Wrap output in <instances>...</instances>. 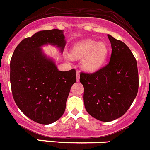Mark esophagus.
Segmentation results:
<instances>
[{
    "instance_id": "1",
    "label": "esophagus",
    "mask_w": 150,
    "mask_h": 150,
    "mask_svg": "<svg viewBox=\"0 0 150 150\" xmlns=\"http://www.w3.org/2000/svg\"><path fill=\"white\" fill-rule=\"evenodd\" d=\"M76 80H77V81H79V78H80V73H79V71H77L76 72Z\"/></svg>"
}]
</instances>
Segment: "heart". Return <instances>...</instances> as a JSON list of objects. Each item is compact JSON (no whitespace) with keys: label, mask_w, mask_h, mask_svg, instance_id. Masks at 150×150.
<instances>
[{"label":"heart","mask_w":150,"mask_h":150,"mask_svg":"<svg viewBox=\"0 0 150 150\" xmlns=\"http://www.w3.org/2000/svg\"><path fill=\"white\" fill-rule=\"evenodd\" d=\"M109 47L104 42L84 39L74 45L71 54L76 58H81V66L87 71L98 70L106 60Z\"/></svg>","instance_id":"heart-1"}]
</instances>
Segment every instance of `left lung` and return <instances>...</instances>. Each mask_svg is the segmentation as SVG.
Wrapping results in <instances>:
<instances>
[{
    "instance_id": "1",
    "label": "left lung",
    "mask_w": 150,
    "mask_h": 150,
    "mask_svg": "<svg viewBox=\"0 0 150 150\" xmlns=\"http://www.w3.org/2000/svg\"><path fill=\"white\" fill-rule=\"evenodd\" d=\"M112 54L109 63L92 74H80L84 103L96 119L110 122L122 117L131 106L139 89L137 62L130 49L108 35Z\"/></svg>"
}]
</instances>
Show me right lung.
Returning <instances> with one entry per match:
<instances>
[{"instance_id":"add662e5","label":"right lung","mask_w":150,"mask_h":150,"mask_svg":"<svg viewBox=\"0 0 150 150\" xmlns=\"http://www.w3.org/2000/svg\"><path fill=\"white\" fill-rule=\"evenodd\" d=\"M63 30H41L23 39L14 50L10 63V82L16 104L28 118L48 125L60 119L66 109L75 69L60 71L41 47L51 44L63 52Z\"/></svg>"}]
</instances>
